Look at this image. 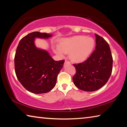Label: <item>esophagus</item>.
<instances>
[{
	"instance_id": "esophagus-1",
	"label": "esophagus",
	"mask_w": 127,
	"mask_h": 127,
	"mask_svg": "<svg viewBox=\"0 0 127 127\" xmlns=\"http://www.w3.org/2000/svg\"><path fill=\"white\" fill-rule=\"evenodd\" d=\"M65 63V64H70V63L68 61H66H66H65V63Z\"/></svg>"
}]
</instances>
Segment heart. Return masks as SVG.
Returning a JSON list of instances; mask_svg holds the SVG:
<instances>
[{"label":"heart","instance_id":"b5f03b06","mask_svg":"<svg viewBox=\"0 0 127 127\" xmlns=\"http://www.w3.org/2000/svg\"><path fill=\"white\" fill-rule=\"evenodd\" d=\"M95 46V41L91 37L86 36H75L70 38L62 39L59 42V48L54 52L60 57L64 53H69L70 59L76 63L86 61L91 54Z\"/></svg>","mask_w":127,"mask_h":127}]
</instances>
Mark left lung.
Here are the masks:
<instances>
[{
    "mask_svg": "<svg viewBox=\"0 0 127 127\" xmlns=\"http://www.w3.org/2000/svg\"><path fill=\"white\" fill-rule=\"evenodd\" d=\"M96 49L86 61L73 64L76 73L73 77L74 84L81 90L92 92L106 84L111 76L113 58L108 43L95 34Z\"/></svg>",
    "mask_w": 127,
    "mask_h": 127,
    "instance_id": "obj_1",
    "label": "left lung"
}]
</instances>
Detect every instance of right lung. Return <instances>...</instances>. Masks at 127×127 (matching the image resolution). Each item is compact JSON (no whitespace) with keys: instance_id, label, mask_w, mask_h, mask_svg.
Returning a JSON list of instances; mask_svg holds the SVG:
<instances>
[{"instance_id":"1","label":"right lung","mask_w":127,"mask_h":127,"mask_svg":"<svg viewBox=\"0 0 127 127\" xmlns=\"http://www.w3.org/2000/svg\"><path fill=\"white\" fill-rule=\"evenodd\" d=\"M50 33L33 32L23 37L14 57L15 72L27 91L36 94L47 93L55 87L64 61H55L46 50L37 48L36 38L48 39Z\"/></svg>"}]
</instances>
